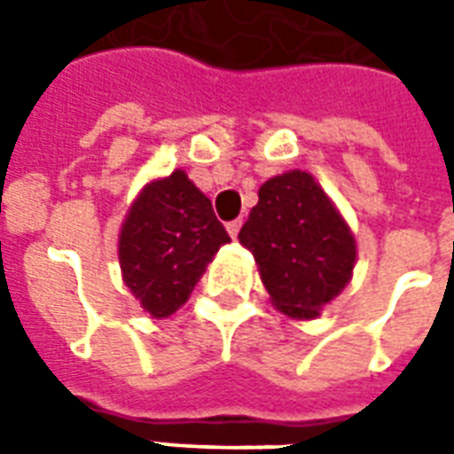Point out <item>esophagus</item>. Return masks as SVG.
Returning a JSON list of instances; mask_svg holds the SVG:
<instances>
[{"mask_svg":"<svg viewBox=\"0 0 454 454\" xmlns=\"http://www.w3.org/2000/svg\"><path fill=\"white\" fill-rule=\"evenodd\" d=\"M240 226H242L240 219H235V221H231V223H226L228 235H231V238H238V233H240Z\"/></svg>","mask_w":454,"mask_h":454,"instance_id":"obj_1","label":"esophagus"}]
</instances>
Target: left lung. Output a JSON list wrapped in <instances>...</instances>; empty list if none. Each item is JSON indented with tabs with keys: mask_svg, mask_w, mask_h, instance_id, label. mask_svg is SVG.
Instances as JSON below:
<instances>
[{
	"mask_svg": "<svg viewBox=\"0 0 454 454\" xmlns=\"http://www.w3.org/2000/svg\"><path fill=\"white\" fill-rule=\"evenodd\" d=\"M254 254L270 303L297 320L320 309L351 283L356 238L323 185L309 171L292 169L259 188L240 235Z\"/></svg>",
	"mask_w": 454,
	"mask_h": 454,
	"instance_id": "8db88e82",
	"label": "left lung"
}]
</instances>
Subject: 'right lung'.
<instances>
[{
	"mask_svg": "<svg viewBox=\"0 0 454 454\" xmlns=\"http://www.w3.org/2000/svg\"><path fill=\"white\" fill-rule=\"evenodd\" d=\"M231 242L212 202L184 169L153 178L122 221L117 256L122 280L151 317L176 313L221 245Z\"/></svg>",
	"mask_w": 454,
	"mask_h": 454,
	"instance_id": "obj_1",
	"label": "right lung"
}]
</instances>
